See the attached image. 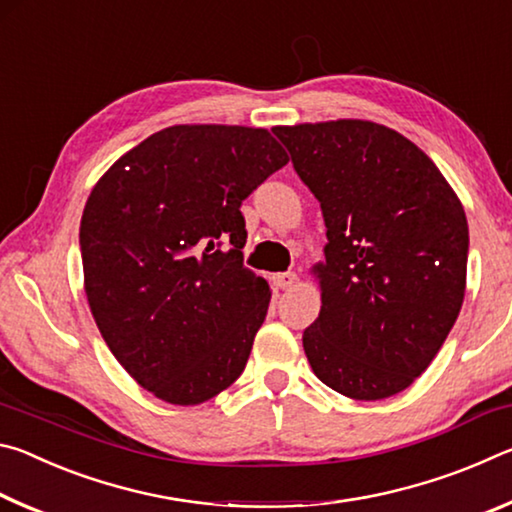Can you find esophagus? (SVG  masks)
I'll return each mask as SVG.
<instances>
[{
  "label": "esophagus",
  "mask_w": 512,
  "mask_h": 512,
  "mask_svg": "<svg viewBox=\"0 0 512 512\" xmlns=\"http://www.w3.org/2000/svg\"><path fill=\"white\" fill-rule=\"evenodd\" d=\"M271 282L275 289H291L293 284L298 282V275L296 273H275V275H271Z\"/></svg>",
  "instance_id": "obj_1"
}]
</instances>
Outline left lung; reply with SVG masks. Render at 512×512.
Returning a JSON list of instances; mask_svg holds the SVG:
<instances>
[{"label":"left lung","instance_id":"obj_1","mask_svg":"<svg viewBox=\"0 0 512 512\" xmlns=\"http://www.w3.org/2000/svg\"><path fill=\"white\" fill-rule=\"evenodd\" d=\"M325 216L311 266L320 314L302 334L314 375L352 400L409 388L443 348L465 296L461 198L393 128L368 119L275 126Z\"/></svg>","mask_w":512,"mask_h":512}]
</instances>
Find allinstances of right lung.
Here are the masks:
<instances>
[{
  "instance_id": "obj_1",
  "label": "right lung",
  "mask_w": 512,
  "mask_h": 512,
  "mask_svg": "<svg viewBox=\"0 0 512 512\" xmlns=\"http://www.w3.org/2000/svg\"><path fill=\"white\" fill-rule=\"evenodd\" d=\"M287 162L266 128L178 124L92 187L85 296L110 352L158 400L203 404L244 372L271 289L244 266L239 207Z\"/></svg>"
}]
</instances>
